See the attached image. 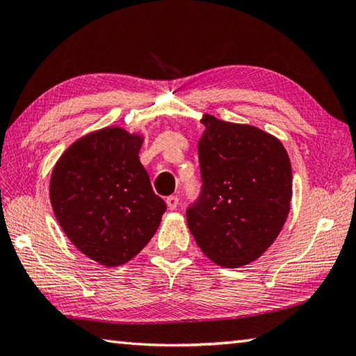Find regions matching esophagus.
I'll list each match as a JSON object with an SVG mask.
<instances>
[{
    "instance_id": "1",
    "label": "esophagus",
    "mask_w": 356,
    "mask_h": 356,
    "mask_svg": "<svg viewBox=\"0 0 356 356\" xmlns=\"http://www.w3.org/2000/svg\"><path fill=\"white\" fill-rule=\"evenodd\" d=\"M177 204H179V197L177 196H172V194H171V196L166 197V205H168L170 210H176Z\"/></svg>"
}]
</instances>
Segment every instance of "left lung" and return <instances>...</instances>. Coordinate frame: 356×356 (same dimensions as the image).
Here are the masks:
<instances>
[{"label":"left lung","instance_id":"8db88e82","mask_svg":"<svg viewBox=\"0 0 356 356\" xmlns=\"http://www.w3.org/2000/svg\"><path fill=\"white\" fill-rule=\"evenodd\" d=\"M204 124L197 145L202 185L186 222L213 262L241 267L266 252L285 224L290 159L282 143L259 128L208 114Z\"/></svg>","mask_w":356,"mask_h":356}]
</instances>
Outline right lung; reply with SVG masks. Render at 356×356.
I'll list each match as a JSON object with an SVG mask.
<instances>
[{"label": "right lung", "instance_id": "right-lung-1", "mask_svg": "<svg viewBox=\"0 0 356 356\" xmlns=\"http://www.w3.org/2000/svg\"><path fill=\"white\" fill-rule=\"evenodd\" d=\"M140 136L106 128L65 151L51 177L55 218L74 245L102 266L132 259L166 211L138 160Z\"/></svg>", "mask_w": 356, "mask_h": 356}]
</instances>
